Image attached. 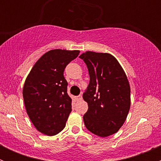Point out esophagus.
Listing matches in <instances>:
<instances>
[{
	"mask_svg": "<svg viewBox=\"0 0 161 161\" xmlns=\"http://www.w3.org/2000/svg\"><path fill=\"white\" fill-rule=\"evenodd\" d=\"M82 99V97L81 95H79V96H78V97H76V100H81Z\"/></svg>",
	"mask_w": 161,
	"mask_h": 161,
	"instance_id": "esophagus-1",
	"label": "esophagus"
}]
</instances>
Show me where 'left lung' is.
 <instances>
[{
	"mask_svg": "<svg viewBox=\"0 0 161 161\" xmlns=\"http://www.w3.org/2000/svg\"><path fill=\"white\" fill-rule=\"evenodd\" d=\"M79 58L86 63L90 75V84L82 97L88 103L84 124L93 134L108 137L121 129L129 114V79L111 53L86 51Z\"/></svg>",
	"mask_w": 161,
	"mask_h": 161,
	"instance_id": "1",
	"label": "left lung"
}]
</instances>
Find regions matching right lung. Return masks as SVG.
Instances as JSON below:
<instances>
[{
	"instance_id": "right-lung-1",
	"label": "right lung",
	"mask_w": 161,
	"mask_h": 161,
	"mask_svg": "<svg viewBox=\"0 0 161 161\" xmlns=\"http://www.w3.org/2000/svg\"><path fill=\"white\" fill-rule=\"evenodd\" d=\"M79 50H51L33 65L24 83L22 95L29 118L40 132L54 136L65 127L71 111L64 71Z\"/></svg>"
}]
</instances>
